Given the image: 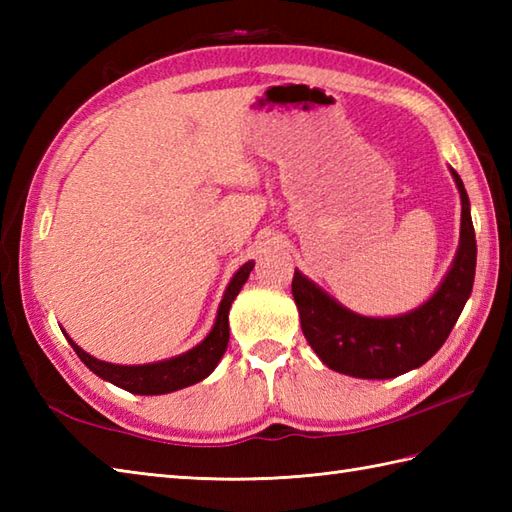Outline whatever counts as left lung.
I'll return each instance as SVG.
<instances>
[{
    "label": "left lung",
    "mask_w": 512,
    "mask_h": 512,
    "mask_svg": "<svg viewBox=\"0 0 512 512\" xmlns=\"http://www.w3.org/2000/svg\"><path fill=\"white\" fill-rule=\"evenodd\" d=\"M451 176L462 200L460 246L449 273L422 306L396 317H363L295 270L292 297L303 336L334 372L367 380L396 378L427 363L447 341L471 297L477 259L469 195L458 171L451 169Z\"/></svg>",
    "instance_id": "obj_1"
}]
</instances>
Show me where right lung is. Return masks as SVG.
<instances>
[{
  "label": "right lung",
  "mask_w": 512,
  "mask_h": 512,
  "mask_svg": "<svg viewBox=\"0 0 512 512\" xmlns=\"http://www.w3.org/2000/svg\"><path fill=\"white\" fill-rule=\"evenodd\" d=\"M253 266L255 262H246L233 275L231 284L226 286V292L220 301V308H217V317L211 332L206 334L198 345L191 347L189 352L165 358V361L145 363V365L105 363L85 350H81V347L76 345L68 334L65 336H68L76 356H79L96 376L107 380V383H112L116 387L129 391V394H138V396L171 394V391L200 383V380L209 376L217 367V363H220V358L224 356L226 345H228V310H231V303L235 301L239 290H242V286L246 284Z\"/></svg>",
  "instance_id": "obj_1"
}]
</instances>
